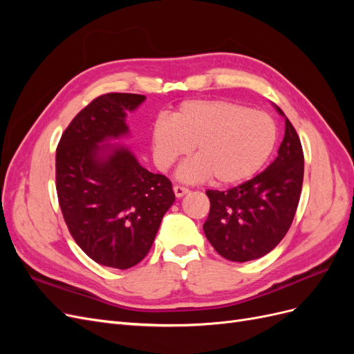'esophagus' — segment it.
<instances>
[{
  "label": "esophagus",
  "instance_id": "esophagus-1",
  "mask_svg": "<svg viewBox=\"0 0 354 354\" xmlns=\"http://www.w3.org/2000/svg\"><path fill=\"white\" fill-rule=\"evenodd\" d=\"M173 190H174V195H176L177 198H181V196H185L186 194H189V189H187V187L178 186V185H176V186L173 187Z\"/></svg>",
  "mask_w": 354,
  "mask_h": 354
}]
</instances>
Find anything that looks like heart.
Returning a JSON list of instances; mask_svg holds the SVG:
<instances>
[{"label": "heart", "instance_id": "b5f03b06", "mask_svg": "<svg viewBox=\"0 0 354 354\" xmlns=\"http://www.w3.org/2000/svg\"><path fill=\"white\" fill-rule=\"evenodd\" d=\"M277 138L272 115L227 100L183 102L171 120L159 116L151 133L159 168H169L195 147L196 158L178 168V180L199 183L212 177L220 186L239 185L259 174Z\"/></svg>", "mask_w": 354, "mask_h": 354}]
</instances>
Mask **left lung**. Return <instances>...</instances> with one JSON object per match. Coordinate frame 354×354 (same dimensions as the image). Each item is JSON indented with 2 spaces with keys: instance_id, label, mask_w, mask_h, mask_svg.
<instances>
[{
  "instance_id": "1",
  "label": "left lung",
  "mask_w": 354,
  "mask_h": 354,
  "mask_svg": "<svg viewBox=\"0 0 354 354\" xmlns=\"http://www.w3.org/2000/svg\"><path fill=\"white\" fill-rule=\"evenodd\" d=\"M285 118L277 156L263 173L229 190H207L211 207L203 232L221 257L245 263L269 254L291 227L301 195L304 155L299 137Z\"/></svg>"
}]
</instances>
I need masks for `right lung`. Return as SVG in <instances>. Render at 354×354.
<instances>
[{
  "label": "right lung",
  "mask_w": 354,
  "mask_h": 354,
  "mask_svg": "<svg viewBox=\"0 0 354 354\" xmlns=\"http://www.w3.org/2000/svg\"><path fill=\"white\" fill-rule=\"evenodd\" d=\"M145 95L109 93L73 118L56 151V189L68 229L91 260L130 269L147 255L164 214L176 201L171 181L143 168L111 140L130 133L127 112Z\"/></svg>",
  "instance_id": "right-lung-1"
}]
</instances>
